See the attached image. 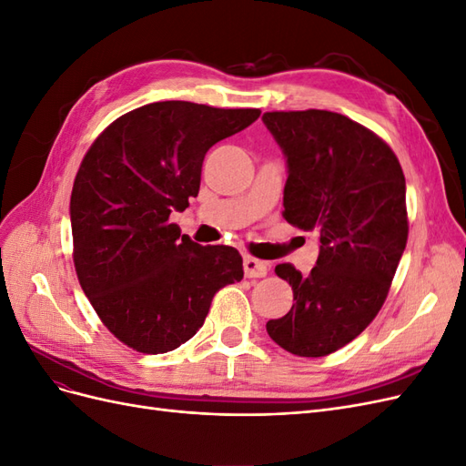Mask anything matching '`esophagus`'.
Segmentation results:
<instances>
[{"mask_svg":"<svg viewBox=\"0 0 466 466\" xmlns=\"http://www.w3.org/2000/svg\"><path fill=\"white\" fill-rule=\"evenodd\" d=\"M243 268H245L247 278H264L268 274V262L252 258V257H245Z\"/></svg>","mask_w":466,"mask_h":466,"instance_id":"esophagus-1","label":"esophagus"}]
</instances>
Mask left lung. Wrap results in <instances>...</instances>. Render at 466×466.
I'll use <instances>...</instances> for the list:
<instances>
[{
	"mask_svg": "<svg viewBox=\"0 0 466 466\" xmlns=\"http://www.w3.org/2000/svg\"><path fill=\"white\" fill-rule=\"evenodd\" d=\"M262 122L288 165L284 218L320 243L309 274L276 266L295 305L266 330L289 354L322 358L368 329L387 299L408 238L406 180L383 139L338 112H266Z\"/></svg>",
	"mask_w": 466,
	"mask_h": 466,
	"instance_id": "1",
	"label": "left lung"
}]
</instances>
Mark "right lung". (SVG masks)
I'll return each mask as SVG.
<instances>
[{
	"label": "right lung",
	"mask_w": 466,
	"mask_h": 466,
	"mask_svg": "<svg viewBox=\"0 0 466 466\" xmlns=\"http://www.w3.org/2000/svg\"><path fill=\"white\" fill-rule=\"evenodd\" d=\"M258 116V108L151 103L112 122L83 157L69 202L76 272L126 346L178 348L202 329L216 291L243 279L237 248L194 243L168 216L198 196L208 149Z\"/></svg>",
	"instance_id": "obj_1"
}]
</instances>
